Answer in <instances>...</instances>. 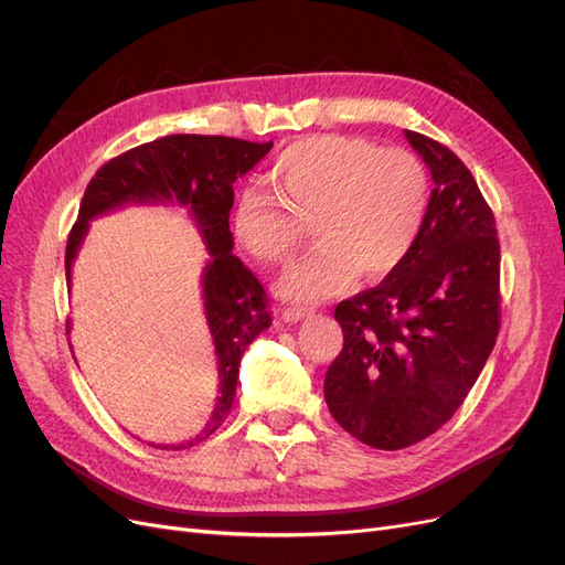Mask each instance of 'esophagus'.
I'll use <instances>...</instances> for the list:
<instances>
[{"label": "esophagus", "mask_w": 565, "mask_h": 565, "mask_svg": "<svg viewBox=\"0 0 565 565\" xmlns=\"http://www.w3.org/2000/svg\"><path fill=\"white\" fill-rule=\"evenodd\" d=\"M309 309H301V306H289V309H282V320L285 322H299L301 318L309 316Z\"/></svg>", "instance_id": "34e87169"}]
</instances>
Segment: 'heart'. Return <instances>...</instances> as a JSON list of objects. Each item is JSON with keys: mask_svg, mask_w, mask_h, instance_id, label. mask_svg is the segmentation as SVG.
Wrapping results in <instances>:
<instances>
[{"mask_svg": "<svg viewBox=\"0 0 565 565\" xmlns=\"http://www.w3.org/2000/svg\"><path fill=\"white\" fill-rule=\"evenodd\" d=\"M270 191L247 188L233 207V235L256 262L292 259L311 224L318 247L280 282L297 301L341 295L361 276L396 270L422 231L429 179L403 148L318 134L287 146L268 167Z\"/></svg>", "mask_w": 565, "mask_h": 565, "instance_id": "heart-1", "label": "heart"}]
</instances>
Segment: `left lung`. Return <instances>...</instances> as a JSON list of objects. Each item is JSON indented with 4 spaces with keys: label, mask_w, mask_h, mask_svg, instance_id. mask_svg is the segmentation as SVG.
Masks as SVG:
<instances>
[{
    "label": "left lung",
    "mask_w": 565,
    "mask_h": 565,
    "mask_svg": "<svg viewBox=\"0 0 565 565\" xmlns=\"http://www.w3.org/2000/svg\"><path fill=\"white\" fill-rule=\"evenodd\" d=\"M434 179L403 264L334 311L344 349L324 374L339 426L365 446L403 450L436 434L476 384L500 332V241L467 164L405 129Z\"/></svg>",
    "instance_id": "1"
}]
</instances>
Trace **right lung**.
<instances>
[{
	"mask_svg": "<svg viewBox=\"0 0 565 565\" xmlns=\"http://www.w3.org/2000/svg\"><path fill=\"white\" fill-rule=\"evenodd\" d=\"M270 148L273 141L254 143L231 136H162L106 162L84 191L65 247L67 282L77 249L89 231V221L122 204L169 202L188 207L210 252V262L202 270V299L218 363L214 413L193 440H185L181 446L150 443L152 448H193L224 424L235 401L241 358L252 341L270 328L268 297L254 273L231 252L233 235L228 228L235 179L247 174Z\"/></svg>",
	"mask_w": 565,
	"mask_h": 565,
	"instance_id": "obj_1",
	"label": "right lung"
}]
</instances>
